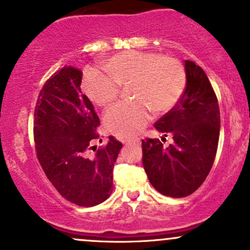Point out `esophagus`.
Segmentation results:
<instances>
[{"instance_id":"obj_1","label":"esophagus","mask_w":250,"mask_h":250,"mask_svg":"<svg viewBox=\"0 0 250 250\" xmlns=\"http://www.w3.org/2000/svg\"><path fill=\"white\" fill-rule=\"evenodd\" d=\"M122 143L125 144V145H129V144L133 143V140H130V139H123Z\"/></svg>"}]
</instances>
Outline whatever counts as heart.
Wrapping results in <instances>:
<instances>
[{
	"mask_svg": "<svg viewBox=\"0 0 250 250\" xmlns=\"http://www.w3.org/2000/svg\"><path fill=\"white\" fill-rule=\"evenodd\" d=\"M105 73L90 69L85 73L83 88L92 103L107 107L120 94V86L128 87L132 102H121L105 114L109 132L130 138L145 127L151 116L170 111L182 98L187 86V73L180 60L157 52L129 50L110 57Z\"/></svg>",
	"mask_w": 250,
	"mask_h": 250,
	"instance_id": "obj_1",
	"label": "heart"
}]
</instances>
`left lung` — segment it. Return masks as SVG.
<instances>
[{"label":"left lung","mask_w":250,"mask_h":250,"mask_svg":"<svg viewBox=\"0 0 250 250\" xmlns=\"http://www.w3.org/2000/svg\"><path fill=\"white\" fill-rule=\"evenodd\" d=\"M187 87L177 104L154 125L173 143L143 140V165L149 182L165 196L185 198L206 180L213 165L220 130L218 99L204 69L186 61ZM164 141L165 138H162Z\"/></svg>","instance_id":"left-lung-1"}]
</instances>
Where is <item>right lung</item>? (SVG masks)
Listing matches in <instances>:
<instances>
[{
    "label": "right lung",
    "instance_id": "right-lung-1",
    "mask_svg": "<svg viewBox=\"0 0 250 250\" xmlns=\"http://www.w3.org/2000/svg\"><path fill=\"white\" fill-rule=\"evenodd\" d=\"M81 70L63 67L45 81L35 107L33 138L39 164L56 190L78 206L92 207L111 195L122 144L109 136L103 147L92 146L101 121L81 92Z\"/></svg>",
    "mask_w": 250,
    "mask_h": 250
}]
</instances>
